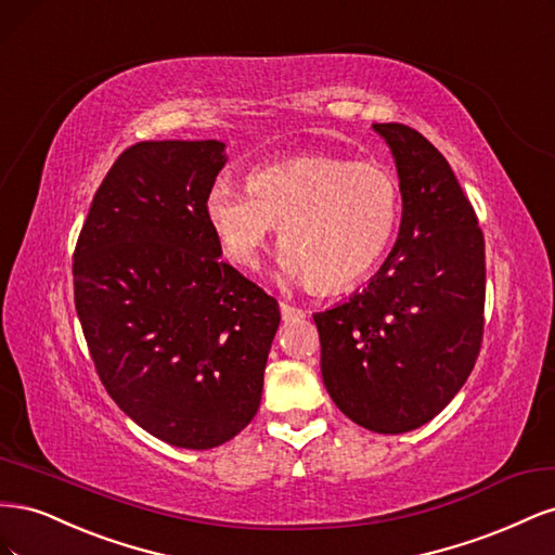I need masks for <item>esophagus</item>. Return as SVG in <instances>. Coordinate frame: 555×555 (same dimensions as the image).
I'll use <instances>...</instances> for the list:
<instances>
[{
  "mask_svg": "<svg viewBox=\"0 0 555 555\" xmlns=\"http://www.w3.org/2000/svg\"><path fill=\"white\" fill-rule=\"evenodd\" d=\"M280 312H282L284 322H298V319L306 317V310H300V308L289 306V304H280Z\"/></svg>",
  "mask_w": 555,
  "mask_h": 555,
  "instance_id": "34e87169",
  "label": "esophagus"
}]
</instances>
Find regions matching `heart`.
Wrapping results in <instances>:
<instances>
[{
  "instance_id": "heart-1",
  "label": "heart",
  "mask_w": 555,
  "mask_h": 555,
  "mask_svg": "<svg viewBox=\"0 0 555 555\" xmlns=\"http://www.w3.org/2000/svg\"><path fill=\"white\" fill-rule=\"evenodd\" d=\"M204 208L229 261L255 268L280 224L282 271L306 278L312 289L338 292L359 282L389 247L400 188L382 164L306 155L255 169L247 190L217 180Z\"/></svg>"
}]
</instances>
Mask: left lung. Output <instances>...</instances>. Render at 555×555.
<instances>
[{
	"mask_svg": "<svg viewBox=\"0 0 555 555\" xmlns=\"http://www.w3.org/2000/svg\"><path fill=\"white\" fill-rule=\"evenodd\" d=\"M373 129L396 159L398 241L363 292L312 319L335 405L367 430L398 435L438 416L473 373L486 261L477 215L440 150L405 125Z\"/></svg>",
	"mask_w": 555,
	"mask_h": 555,
	"instance_id": "obj_1",
	"label": "left lung"
}]
</instances>
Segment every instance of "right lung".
<instances>
[{"instance_id":"right-lung-1","label":"right lung","mask_w":555,"mask_h":555,"mask_svg":"<svg viewBox=\"0 0 555 555\" xmlns=\"http://www.w3.org/2000/svg\"><path fill=\"white\" fill-rule=\"evenodd\" d=\"M222 141H143L96 190L74 251V298L99 379L131 422L180 449L255 418L280 308L224 263L206 194Z\"/></svg>"}]
</instances>
